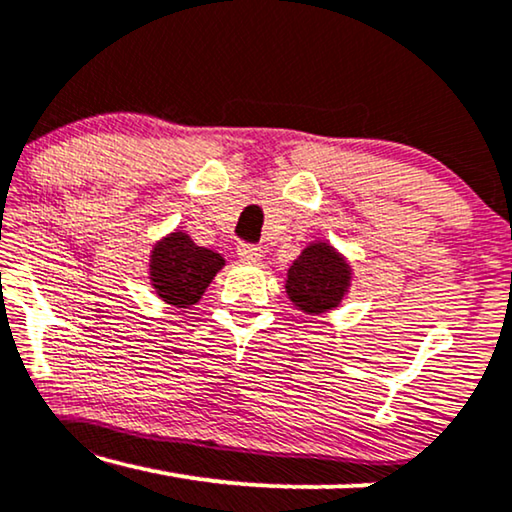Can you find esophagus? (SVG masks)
Listing matches in <instances>:
<instances>
[{"mask_svg": "<svg viewBox=\"0 0 512 512\" xmlns=\"http://www.w3.org/2000/svg\"><path fill=\"white\" fill-rule=\"evenodd\" d=\"M237 258H240L242 263H256L258 258H261V249L254 247V244H240V247H237Z\"/></svg>", "mask_w": 512, "mask_h": 512, "instance_id": "1", "label": "esophagus"}]
</instances>
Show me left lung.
<instances>
[{"mask_svg":"<svg viewBox=\"0 0 512 512\" xmlns=\"http://www.w3.org/2000/svg\"><path fill=\"white\" fill-rule=\"evenodd\" d=\"M354 268L328 240H314L286 270L284 289L293 307L319 317L335 310L352 289Z\"/></svg>","mask_w":512,"mask_h":512,"instance_id":"8db88e82","label":"left lung"}]
</instances>
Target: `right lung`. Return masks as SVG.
Masks as SVG:
<instances>
[{"mask_svg": "<svg viewBox=\"0 0 512 512\" xmlns=\"http://www.w3.org/2000/svg\"><path fill=\"white\" fill-rule=\"evenodd\" d=\"M226 258L207 247H198L184 230H172L153 242L149 254V282L163 303L188 310L205 296Z\"/></svg>", "mask_w": 512, "mask_h": 512, "instance_id": "obj_1", "label": "right lung"}]
</instances>
